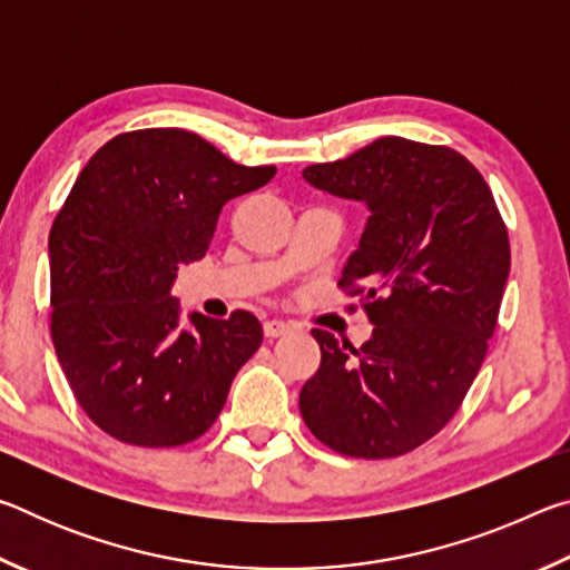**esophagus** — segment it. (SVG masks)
<instances>
[{"mask_svg": "<svg viewBox=\"0 0 570 570\" xmlns=\"http://www.w3.org/2000/svg\"><path fill=\"white\" fill-rule=\"evenodd\" d=\"M292 330H294V326L288 324V322H282V320H268L264 324V334L268 336V340H276V336H284V334H288Z\"/></svg>", "mask_w": 570, "mask_h": 570, "instance_id": "34e87169", "label": "esophagus"}]
</instances>
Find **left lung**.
Wrapping results in <instances>:
<instances>
[{
  "label": "left lung",
  "instance_id": "8db88e82",
  "mask_svg": "<svg viewBox=\"0 0 570 570\" xmlns=\"http://www.w3.org/2000/svg\"><path fill=\"white\" fill-rule=\"evenodd\" d=\"M304 180L370 210L342 288L374 324L354 350L312 330L322 364L298 410L350 458H397L445 428L495 332L510 274L508 230L478 168L445 146L384 135Z\"/></svg>",
  "mask_w": 570,
  "mask_h": 570
}]
</instances>
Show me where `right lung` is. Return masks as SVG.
I'll return each instance as SVG.
<instances>
[{"label":"right lung","mask_w":570,"mask_h":570,"mask_svg":"<svg viewBox=\"0 0 570 570\" xmlns=\"http://www.w3.org/2000/svg\"><path fill=\"white\" fill-rule=\"evenodd\" d=\"M274 176L196 132L148 128L105 142L75 180L50 230V330L75 400L110 438L178 448L224 410L262 324L193 312L180 326L170 286L206 256L220 208Z\"/></svg>","instance_id":"obj_1"}]
</instances>
